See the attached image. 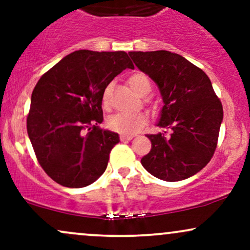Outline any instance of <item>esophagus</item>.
Segmentation results:
<instances>
[{
    "label": "esophagus",
    "instance_id": "1",
    "mask_svg": "<svg viewBox=\"0 0 250 250\" xmlns=\"http://www.w3.org/2000/svg\"><path fill=\"white\" fill-rule=\"evenodd\" d=\"M121 140L122 141H129V140H131L134 137V135H125V134H122L121 136Z\"/></svg>",
    "mask_w": 250,
    "mask_h": 250
}]
</instances>
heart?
<instances>
[{
	"label": "heart",
	"mask_w": 250,
	"mask_h": 250,
	"mask_svg": "<svg viewBox=\"0 0 250 250\" xmlns=\"http://www.w3.org/2000/svg\"><path fill=\"white\" fill-rule=\"evenodd\" d=\"M129 85L140 96H145L150 91V83L143 74H134L129 77ZM102 105L104 109L110 107V88L103 91ZM108 127L111 130L125 135H133L141 130L146 123V117L142 114H116L108 119Z\"/></svg>",
	"instance_id": "heart-1"
}]
</instances>
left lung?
<instances>
[{
	"label": "left lung",
	"mask_w": 250,
	"mask_h": 250,
	"mask_svg": "<svg viewBox=\"0 0 250 250\" xmlns=\"http://www.w3.org/2000/svg\"><path fill=\"white\" fill-rule=\"evenodd\" d=\"M129 55L159 87L165 105L157 125L171 130L147 135L151 149L141 159L142 166L168 182L193 176L213 157L223 120L222 103L210 80L179 54L156 50Z\"/></svg>",
	"instance_id": "8db88e82"
}]
</instances>
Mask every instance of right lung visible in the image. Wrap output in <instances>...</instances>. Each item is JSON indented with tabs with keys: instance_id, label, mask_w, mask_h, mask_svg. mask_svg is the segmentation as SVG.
<instances>
[{
	"instance_id": "add662e5",
	"label": "right lung",
	"mask_w": 250,
	"mask_h": 250,
	"mask_svg": "<svg viewBox=\"0 0 250 250\" xmlns=\"http://www.w3.org/2000/svg\"><path fill=\"white\" fill-rule=\"evenodd\" d=\"M125 51L76 50L43 74L31 94L27 130L43 170L63 187H87L107 168L119 134L99 128L102 95L123 70Z\"/></svg>"
}]
</instances>
